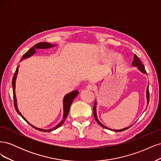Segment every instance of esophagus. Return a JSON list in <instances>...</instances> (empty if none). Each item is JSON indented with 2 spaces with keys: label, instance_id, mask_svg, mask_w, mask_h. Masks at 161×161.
Here are the masks:
<instances>
[{
  "label": "esophagus",
  "instance_id": "1",
  "mask_svg": "<svg viewBox=\"0 0 161 161\" xmlns=\"http://www.w3.org/2000/svg\"><path fill=\"white\" fill-rule=\"evenodd\" d=\"M95 86L94 85L89 84L88 85L86 86V89L88 90H93L95 89Z\"/></svg>",
  "mask_w": 161,
  "mask_h": 161
}]
</instances>
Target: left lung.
<instances>
[{
    "label": "left lung",
    "instance_id": "obj_1",
    "mask_svg": "<svg viewBox=\"0 0 161 161\" xmlns=\"http://www.w3.org/2000/svg\"><path fill=\"white\" fill-rule=\"evenodd\" d=\"M132 66H133L137 67V69H138L140 72H142V73H144V74H146V75L147 74V71H146V70H145L144 66L142 64V62H141L140 60L139 59L138 57L137 56H136V54L134 55V60H133V62H132ZM147 105H148V103H149V90H148V86H147ZM96 105H97V101H95V103H94V107H93V115H94V118H95V119L97 122L98 123V124H99V125L101 126V127H103V128H106V129H109V130H110L114 131H124V130H125L128 129L129 128L131 127V125H131L129 126V127L121 129V130H111V129H110V128H108V127H106L105 125L102 124L100 122V121H99L98 118H97V112H96Z\"/></svg>",
    "mask_w": 161,
    "mask_h": 161
}]
</instances>
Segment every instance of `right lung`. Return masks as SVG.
Here are the masks:
<instances>
[{
    "label": "right lung",
    "mask_w": 161,
    "mask_h": 161,
    "mask_svg": "<svg viewBox=\"0 0 161 161\" xmlns=\"http://www.w3.org/2000/svg\"><path fill=\"white\" fill-rule=\"evenodd\" d=\"M56 46V44H51L50 43H47V42H40L37 43L35 46H33L31 48H30V50H29L26 53H24L23 55V57L21 58V61H22L23 60H25L27 58H30L31 56H33L34 53H36V50L37 49H47V48H50L52 47H54ZM19 66H18L17 67V69L15 70V72H14V76L13 77V80H12V85H13V99H14V108H15L16 111L17 113L20 115L23 119L26 121L27 122L30 124L31 126H32L33 128H34L35 129L39 130V131H47V132H49V131H52L53 130H55L56 129L58 128L59 127L64 124V122L65 121L66 119L67 118V116L69 115V112L70 110V105L71 103H72V101H74V99H75V97L77 96V95L79 94V91H73L70 92H69V94H67L64 96V99H63V110H64V114H63V118L62 121L60 122L58 124V125H56L55 127L52 128V129H49V130H44V129H41V128H38L35 127V126H33V125H31V124H30L28 122V121L25 119V118H24L23 116V115L20 113V111H19L18 108H17V98H16V95H15V82H16V79H17V76L18 74V71H19Z\"/></svg>",
    "instance_id": "right-lung-1"
}]
</instances>
